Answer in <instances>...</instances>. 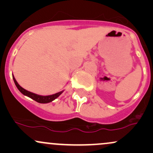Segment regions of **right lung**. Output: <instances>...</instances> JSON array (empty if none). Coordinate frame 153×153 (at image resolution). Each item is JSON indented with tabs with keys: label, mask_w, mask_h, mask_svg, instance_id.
Returning a JSON list of instances; mask_svg holds the SVG:
<instances>
[{
	"label": "right lung",
	"mask_w": 153,
	"mask_h": 153,
	"mask_svg": "<svg viewBox=\"0 0 153 153\" xmlns=\"http://www.w3.org/2000/svg\"><path fill=\"white\" fill-rule=\"evenodd\" d=\"M13 81H14L16 85V87H17V88L19 89V91H20L22 94L25 95V96H28V97L31 98V99L34 100V101H36V102H38V103H50V102H51V101H53V100L57 99L59 95L62 93V91H60V92L57 93V94H53V95H50V96H39V95L33 94V93L30 92V91H28L25 90L24 88H23L22 86H20V85H19V83L17 82L16 80V79L13 76Z\"/></svg>",
	"instance_id": "right-lung-1"
}]
</instances>
